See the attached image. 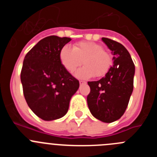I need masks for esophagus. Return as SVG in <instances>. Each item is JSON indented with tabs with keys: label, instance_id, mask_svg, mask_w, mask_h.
Returning <instances> with one entry per match:
<instances>
[{
	"label": "esophagus",
	"instance_id": "34e87169",
	"mask_svg": "<svg viewBox=\"0 0 157 157\" xmlns=\"http://www.w3.org/2000/svg\"><path fill=\"white\" fill-rule=\"evenodd\" d=\"M79 84L80 85H83V84H86V82L84 81H79Z\"/></svg>",
	"mask_w": 157,
	"mask_h": 157
}]
</instances>
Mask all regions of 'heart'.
Here are the masks:
<instances>
[{
	"instance_id": "b5f03b06",
	"label": "heart",
	"mask_w": 157,
	"mask_h": 157,
	"mask_svg": "<svg viewBox=\"0 0 157 157\" xmlns=\"http://www.w3.org/2000/svg\"><path fill=\"white\" fill-rule=\"evenodd\" d=\"M59 60L65 69L73 73L81 65L84 66L76 71L75 76L80 79L101 78L109 72L112 64V57L103 50L101 45L91 41H80L73 45H64L59 51Z\"/></svg>"
}]
</instances>
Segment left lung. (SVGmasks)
Wrapping results in <instances>:
<instances>
[{
  "label": "left lung",
  "instance_id": "1",
  "mask_svg": "<svg viewBox=\"0 0 157 157\" xmlns=\"http://www.w3.org/2000/svg\"><path fill=\"white\" fill-rule=\"evenodd\" d=\"M102 41L112 51L113 64L105 77L88 82L87 104L91 114L104 123H112L124 114L134 89L133 60L122 44L106 37Z\"/></svg>",
  "mask_w": 157,
  "mask_h": 157
}]
</instances>
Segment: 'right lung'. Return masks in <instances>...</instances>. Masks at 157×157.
Wrapping results in <instances>:
<instances>
[{
	"label": "right lung",
	"instance_id": "add662e5",
	"mask_svg": "<svg viewBox=\"0 0 157 157\" xmlns=\"http://www.w3.org/2000/svg\"><path fill=\"white\" fill-rule=\"evenodd\" d=\"M71 40L54 35L45 37L23 59L20 78L24 98L32 112L45 121L65 116L79 87L59 60V51Z\"/></svg>",
	"mask_w": 157,
	"mask_h": 157
}]
</instances>
